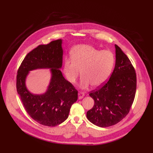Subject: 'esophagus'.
<instances>
[{"label":"esophagus","mask_w":153,"mask_h":153,"mask_svg":"<svg viewBox=\"0 0 153 153\" xmlns=\"http://www.w3.org/2000/svg\"><path fill=\"white\" fill-rule=\"evenodd\" d=\"M84 95H85L84 93L81 92H79V93H78V99H82L84 97Z\"/></svg>","instance_id":"34e87169"}]
</instances>
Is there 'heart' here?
<instances>
[{
  "instance_id": "1",
  "label": "heart",
  "mask_w": 153,
  "mask_h": 153,
  "mask_svg": "<svg viewBox=\"0 0 153 153\" xmlns=\"http://www.w3.org/2000/svg\"><path fill=\"white\" fill-rule=\"evenodd\" d=\"M71 58H66L63 64V73L67 81L74 84L79 75L82 76L80 86L85 89L91 84L94 87L103 85L113 69L115 57L110 50L100 51L93 46L80 45L71 52Z\"/></svg>"
}]
</instances>
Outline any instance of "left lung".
<instances>
[{
	"instance_id": "1",
	"label": "left lung",
	"mask_w": 153,
	"mask_h": 153,
	"mask_svg": "<svg viewBox=\"0 0 153 153\" xmlns=\"http://www.w3.org/2000/svg\"><path fill=\"white\" fill-rule=\"evenodd\" d=\"M115 66L108 81L89 95L94 100L87 118L102 128L114 125L129 113L136 90L135 70L127 56L117 45Z\"/></svg>"
}]
</instances>
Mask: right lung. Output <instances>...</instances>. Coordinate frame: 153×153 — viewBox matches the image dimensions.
<instances>
[{
  "mask_svg": "<svg viewBox=\"0 0 153 153\" xmlns=\"http://www.w3.org/2000/svg\"><path fill=\"white\" fill-rule=\"evenodd\" d=\"M62 39L39 45L23 60L17 72V90L24 108L36 122L55 126L68 118L71 105L77 100V91L62 76ZM51 68L52 77L47 91L42 94L31 93L26 79L31 70Z\"/></svg>",
  "mask_w": 153,
  "mask_h": 153,
  "instance_id": "add662e5",
  "label": "right lung"
}]
</instances>
